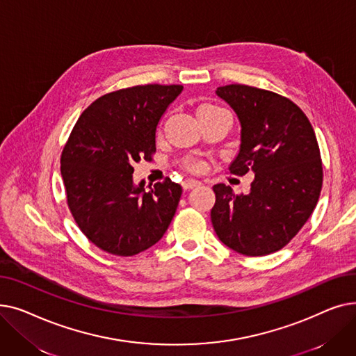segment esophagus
Here are the masks:
<instances>
[{
	"mask_svg": "<svg viewBox=\"0 0 356 356\" xmlns=\"http://www.w3.org/2000/svg\"><path fill=\"white\" fill-rule=\"evenodd\" d=\"M199 184H200V181H199V180H196V179H186V180L181 183V186H183V189H184V191L193 189V188H196V186H199Z\"/></svg>",
	"mask_w": 356,
	"mask_h": 356,
	"instance_id": "34e87169",
	"label": "esophagus"
}]
</instances>
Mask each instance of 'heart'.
Returning a JSON list of instances; mask_svg holds the SVG:
<instances>
[{"label":"heart","instance_id":"1","mask_svg":"<svg viewBox=\"0 0 356 356\" xmlns=\"http://www.w3.org/2000/svg\"><path fill=\"white\" fill-rule=\"evenodd\" d=\"M218 109H222V108H219V106H216V105H211V104H203V105H200V106L197 108V114H199V112H203V111H218ZM192 167H193V168H200L202 164H200V163H196V164H193Z\"/></svg>","mask_w":356,"mask_h":356}]
</instances>
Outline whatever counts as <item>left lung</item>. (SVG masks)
<instances>
[{
  "label": "left lung",
  "instance_id": "left-lung-1",
  "mask_svg": "<svg viewBox=\"0 0 356 356\" xmlns=\"http://www.w3.org/2000/svg\"><path fill=\"white\" fill-rule=\"evenodd\" d=\"M216 95L241 125L229 170L252 172L254 180L245 195L213 186L212 225L228 248L268 255L287 245L316 208L323 181L319 145L305 112L282 95L247 85L219 86Z\"/></svg>",
  "mask_w": 356,
  "mask_h": 356
}]
</instances>
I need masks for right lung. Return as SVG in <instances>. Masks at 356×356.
Wrapping results in <instances>:
<instances>
[{
    "label": "right lung",
    "instance_id": "right-lung-1",
    "mask_svg": "<svg viewBox=\"0 0 356 356\" xmlns=\"http://www.w3.org/2000/svg\"><path fill=\"white\" fill-rule=\"evenodd\" d=\"M181 85H144L92 102L63 148L60 172L69 209L98 248L131 257L163 238L176 213L181 186L167 179L149 191L134 181V164L156 152L161 117Z\"/></svg>",
    "mask_w": 356,
    "mask_h": 356
}]
</instances>
